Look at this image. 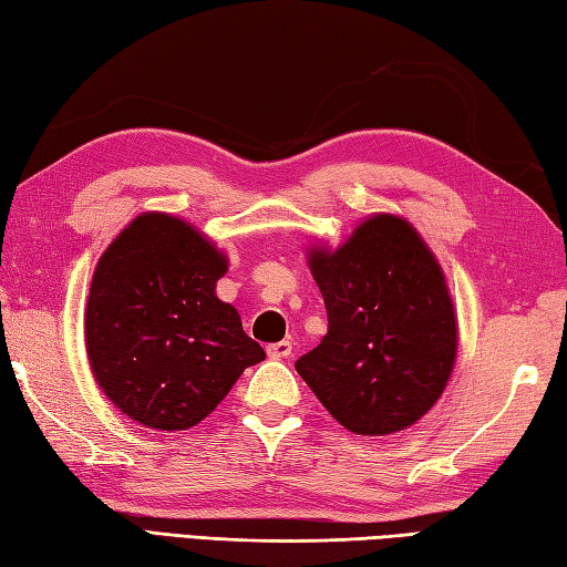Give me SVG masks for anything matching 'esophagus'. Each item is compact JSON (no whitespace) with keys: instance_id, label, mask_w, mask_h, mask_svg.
I'll list each match as a JSON object with an SVG mask.
<instances>
[{"instance_id":"34e87169","label":"esophagus","mask_w":567,"mask_h":567,"mask_svg":"<svg viewBox=\"0 0 567 567\" xmlns=\"http://www.w3.org/2000/svg\"><path fill=\"white\" fill-rule=\"evenodd\" d=\"M267 352H269L271 360H286V357H291V352H293V344L288 342V340L274 342V344H269Z\"/></svg>"}]
</instances>
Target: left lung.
<instances>
[{"label":"left lung","mask_w":567,"mask_h":567,"mask_svg":"<svg viewBox=\"0 0 567 567\" xmlns=\"http://www.w3.org/2000/svg\"><path fill=\"white\" fill-rule=\"evenodd\" d=\"M328 334L296 372L334 421L389 435L431 411L453 372L455 310L445 276L406 219L374 215L340 249L310 251Z\"/></svg>","instance_id":"obj_1"}]
</instances>
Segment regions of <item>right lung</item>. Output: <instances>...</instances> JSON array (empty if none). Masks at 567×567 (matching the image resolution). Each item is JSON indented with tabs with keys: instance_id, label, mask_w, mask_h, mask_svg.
Returning a JSON list of instances; mask_svg holds the SVG:
<instances>
[{
	"instance_id": "1",
	"label": "right lung",
	"mask_w": 567,
	"mask_h": 567,
	"mask_svg": "<svg viewBox=\"0 0 567 567\" xmlns=\"http://www.w3.org/2000/svg\"><path fill=\"white\" fill-rule=\"evenodd\" d=\"M227 259L178 217L146 213L92 276L85 344L92 374L130 419L186 431L210 415L267 352L215 296Z\"/></svg>"
}]
</instances>
